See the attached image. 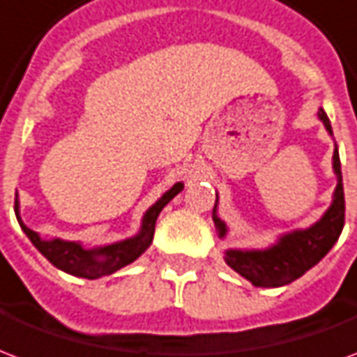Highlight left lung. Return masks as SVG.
<instances>
[{"instance_id": "1", "label": "left lung", "mask_w": 357, "mask_h": 357, "mask_svg": "<svg viewBox=\"0 0 357 357\" xmlns=\"http://www.w3.org/2000/svg\"><path fill=\"white\" fill-rule=\"evenodd\" d=\"M317 116L321 118L329 133H333L329 118L323 112V109H319ZM333 168L338 178L335 201L317 224L304 231L284 235L275 247L268 250H252V252L227 250L225 252L227 266L256 287H283V284L296 281L307 269L314 268L333 248L344 227V187H342L340 156L337 149L333 155ZM214 224H216L220 237H224L225 225L216 214H214Z\"/></svg>"}]
</instances>
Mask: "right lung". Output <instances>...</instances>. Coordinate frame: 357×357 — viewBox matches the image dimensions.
<instances>
[{"instance_id":"obj_1","label":"right lung","mask_w":357,"mask_h":357,"mask_svg":"<svg viewBox=\"0 0 357 357\" xmlns=\"http://www.w3.org/2000/svg\"><path fill=\"white\" fill-rule=\"evenodd\" d=\"M181 189H183V183H176L168 193L164 195L160 201L147 210V214L143 218V227H141V233L137 237L122 241V243H116V245H109V247L95 248V250H86L78 243H68V241H42L38 237V233L32 231L30 227L22 224V220L19 218V202L17 201H15V212H17V220H19L22 231L26 233L28 239L32 241V245L55 268L63 269V271L70 273V275L84 277V279H97V277L110 275L116 269L132 264L135 258H139L147 250L151 241H153V235H155V224L156 218L160 214V210Z\"/></svg>"}]
</instances>
